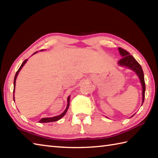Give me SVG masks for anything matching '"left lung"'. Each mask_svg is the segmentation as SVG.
I'll use <instances>...</instances> for the list:
<instances>
[{"label":"left lung","mask_w":158,"mask_h":158,"mask_svg":"<svg viewBox=\"0 0 158 158\" xmlns=\"http://www.w3.org/2000/svg\"><path fill=\"white\" fill-rule=\"evenodd\" d=\"M118 49H119L120 55L123 57V58L118 62L119 65L124 66V67H127L128 69L132 70L133 71H135L136 73V75L139 77L140 83H141L142 88H143V91H142V96H143L142 105H143V103L144 102V100H145V79H144V73H143V70L142 69V67L139 64V63L135 60V58H134L132 55H130V53L128 52H127L126 50L121 48H119Z\"/></svg>","instance_id":"obj_1"}]
</instances>
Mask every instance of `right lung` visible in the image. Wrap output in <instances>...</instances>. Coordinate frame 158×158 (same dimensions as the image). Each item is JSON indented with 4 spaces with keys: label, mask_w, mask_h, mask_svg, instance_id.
<instances>
[{
    "label": "right lung",
    "mask_w": 158,
    "mask_h": 158,
    "mask_svg": "<svg viewBox=\"0 0 158 158\" xmlns=\"http://www.w3.org/2000/svg\"><path fill=\"white\" fill-rule=\"evenodd\" d=\"M41 51H42V50H41ZM36 53H37V52H35L34 53H33V54H35ZM27 60H28V59H26V60H24V61L23 62V63L22 64V65L20 66V67H19V69H18V71L16 72V74H15V77H14V81H13V93L15 92V81H16L17 76H18V73H19V70L22 69V67L23 66V65H24L25 64H26V62H27ZM13 96H14V94H13ZM70 96H69L68 97V98H67V102H68V103H67L66 108V109H65L64 111V112H63L62 114H60V115H58V116H55V117H45V118H42L41 120L39 121V122H40V123H48V122H56V121H58V120H59V119H61L62 117L64 116V115H65L66 113V111H67V110H68V109H69V103H70ZM13 100H15L14 96H13Z\"/></svg>",
    "instance_id": "1"
}]
</instances>
